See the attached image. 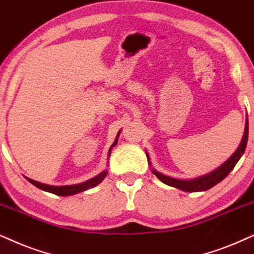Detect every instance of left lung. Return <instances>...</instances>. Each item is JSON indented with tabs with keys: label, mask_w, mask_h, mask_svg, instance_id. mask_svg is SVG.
Segmentation results:
<instances>
[{
	"label": "left lung",
	"mask_w": 254,
	"mask_h": 254,
	"mask_svg": "<svg viewBox=\"0 0 254 254\" xmlns=\"http://www.w3.org/2000/svg\"><path fill=\"white\" fill-rule=\"evenodd\" d=\"M247 138H249V118L246 116V122H245V130H244V136L242 138V142H240L238 149L234 151V153L230 157L226 162H224L219 168H217L213 171L206 173V175L199 176V177L192 178V179H179L175 177H170V176H166L164 173L157 171L156 169L152 168L151 165V160L149 157V153L146 152L147 157V163H149L151 172L153 175L157 176V178L159 179L160 182H163L164 184L172 186V188L179 189V190L185 191V192H201L206 191L208 189L213 188L214 185H217L218 183H220L224 178L226 177L229 173L232 171L234 166H236L238 160L242 158L246 149L247 144Z\"/></svg>",
	"instance_id": "1"
}]
</instances>
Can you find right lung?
Wrapping results in <instances>:
<instances>
[{
    "mask_svg": "<svg viewBox=\"0 0 254 254\" xmlns=\"http://www.w3.org/2000/svg\"><path fill=\"white\" fill-rule=\"evenodd\" d=\"M120 133H121V130L118 131V133H117V136H116V139H115L114 144H112V145L110 146V149H109L108 158H110L112 147L117 145L118 137H120ZM107 175H108V170L105 169L101 173H99V175L96 176V177L91 178V179H88V181H85V182H83V183H79V184L63 185V186L48 185V184H43V183L36 182V181H34V179H30V178H28V177H25V178H27V181L30 182L31 184L35 185V186H36V188L41 189V190H43V191L50 192V193H54V194H57V195H72V194L79 193V192L86 191V190H89V189L97 186L99 183H101L105 177H107Z\"/></svg>",
    "mask_w": 254,
    "mask_h": 254,
    "instance_id": "add662e5",
    "label": "right lung"
}]
</instances>
